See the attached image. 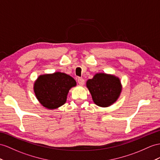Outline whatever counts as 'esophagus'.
<instances>
[{"mask_svg":"<svg viewBox=\"0 0 160 160\" xmlns=\"http://www.w3.org/2000/svg\"><path fill=\"white\" fill-rule=\"evenodd\" d=\"M78 82L80 85H84V80L83 78H78Z\"/></svg>","mask_w":160,"mask_h":160,"instance_id":"1","label":"esophagus"}]
</instances>
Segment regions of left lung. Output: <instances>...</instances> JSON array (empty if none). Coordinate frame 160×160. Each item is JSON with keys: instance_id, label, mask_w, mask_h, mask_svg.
<instances>
[{"instance_id": "1", "label": "left lung", "mask_w": 160, "mask_h": 160, "mask_svg": "<svg viewBox=\"0 0 160 160\" xmlns=\"http://www.w3.org/2000/svg\"><path fill=\"white\" fill-rule=\"evenodd\" d=\"M87 87L94 103L101 108L113 105L120 97L122 90L118 77L105 73H97L87 81Z\"/></svg>"}]
</instances>
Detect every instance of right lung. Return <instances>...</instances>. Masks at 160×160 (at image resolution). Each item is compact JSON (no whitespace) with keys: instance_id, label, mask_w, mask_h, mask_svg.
Here are the masks:
<instances>
[{"instance_id":"add662e5","label":"right lung","mask_w":160,"mask_h":160,"mask_svg":"<svg viewBox=\"0 0 160 160\" xmlns=\"http://www.w3.org/2000/svg\"><path fill=\"white\" fill-rule=\"evenodd\" d=\"M76 86L72 76L57 72L40 75L34 82V92L39 103L51 110L64 105L69 90Z\"/></svg>"}]
</instances>
